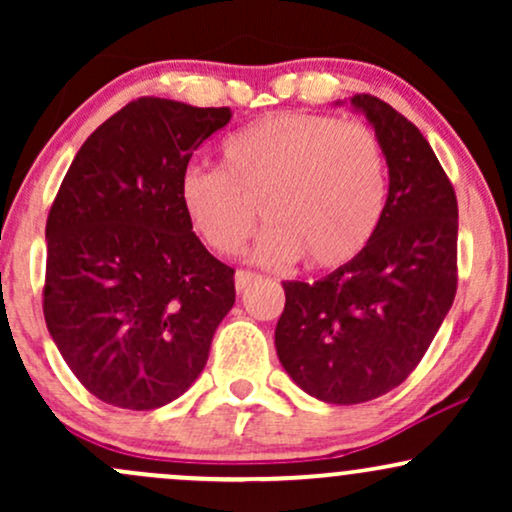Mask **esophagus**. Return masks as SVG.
Wrapping results in <instances>:
<instances>
[{
	"label": "esophagus",
	"mask_w": 512,
	"mask_h": 512,
	"mask_svg": "<svg viewBox=\"0 0 512 512\" xmlns=\"http://www.w3.org/2000/svg\"><path fill=\"white\" fill-rule=\"evenodd\" d=\"M257 279H260V274L250 272V269H238V272H236V289L238 291H245V289H248V286L255 284Z\"/></svg>",
	"instance_id": "34e87169"
}]
</instances>
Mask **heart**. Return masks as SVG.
I'll return each mask as SVG.
<instances>
[{"mask_svg": "<svg viewBox=\"0 0 512 512\" xmlns=\"http://www.w3.org/2000/svg\"><path fill=\"white\" fill-rule=\"evenodd\" d=\"M390 168L383 142L354 120L269 113L223 139L219 170L190 166L180 204L195 233L219 255H238L257 226L264 262L301 257L308 269L354 262L378 233Z\"/></svg>", "mask_w": 512, "mask_h": 512, "instance_id": "obj_1", "label": "heart"}]
</instances>
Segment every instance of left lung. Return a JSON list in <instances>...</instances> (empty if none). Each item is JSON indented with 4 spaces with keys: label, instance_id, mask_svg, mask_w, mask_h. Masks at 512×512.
I'll use <instances>...</instances> for the list:
<instances>
[{
    "label": "left lung",
    "instance_id": "left-lung-1",
    "mask_svg": "<svg viewBox=\"0 0 512 512\" xmlns=\"http://www.w3.org/2000/svg\"><path fill=\"white\" fill-rule=\"evenodd\" d=\"M351 105L383 142L390 168L378 233L354 262L305 284L284 281L274 342L301 390L361 404L419 366L457 291V197L414 122L370 93Z\"/></svg>",
    "mask_w": 512,
    "mask_h": 512
}]
</instances>
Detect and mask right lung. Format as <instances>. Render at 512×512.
<instances>
[{
    "instance_id": "1",
    "label": "right lung",
    "mask_w": 512,
    "mask_h": 512,
    "mask_svg": "<svg viewBox=\"0 0 512 512\" xmlns=\"http://www.w3.org/2000/svg\"><path fill=\"white\" fill-rule=\"evenodd\" d=\"M228 122L231 108L137 98L86 139L52 202L45 325L105 404L178 399L236 303V269L204 248L180 204L192 154Z\"/></svg>"
}]
</instances>
